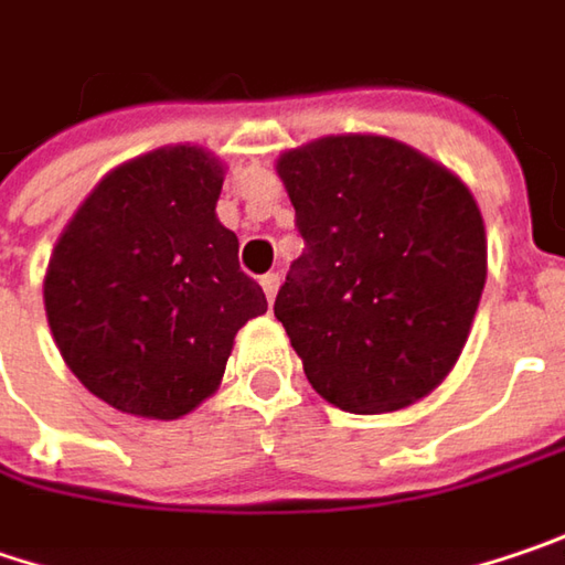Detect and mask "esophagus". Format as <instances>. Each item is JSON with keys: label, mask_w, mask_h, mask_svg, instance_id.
I'll return each mask as SVG.
<instances>
[{"label": "esophagus", "mask_w": 565, "mask_h": 565, "mask_svg": "<svg viewBox=\"0 0 565 565\" xmlns=\"http://www.w3.org/2000/svg\"><path fill=\"white\" fill-rule=\"evenodd\" d=\"M279 273H267L264 279H260V286H264V292H267V301H273L276 298V292H279Z\"/></svg>", "instance_id": "1"}]
</instances>
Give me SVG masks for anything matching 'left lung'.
I'll return each instance as SVG.
<instances>
[{"instance_id": "8db88e82", "label": "left lung", "mask_w": 565, "mask_h": 565, "mask_svg": "<svg viewBox=\"0 0 565 565\" xmlns=\"http://www.w3.org/2000/svg\"><path fill=\"white\" fill-rule=\"evenodd\" d=\"M276 171L301 257L273 315L327 404L387 413L455 369L487 282L477 200L448 168L387 136H324Z\"/></svg>"}]
</instances>
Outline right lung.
Segmentation results:
<instances>
[{
    "label": "right lung",
    "mask_w": 565,
    "mask_h": 565,
    "mask_svg": "<svg viewBox=\"0 0 565 565\" xmlns=\"http://www.w3.org/2000/svg\"><path fill=\"white\" fill-rule=\"evenodd\" d=\"M225 168L164 146L114 168L53 247L43 308L53 340L104 404L178 419L225 375L235 333L267 311L215 218Z\"/></svg>",
    "instance_id": "right-lung-1"
}]
</instances>
